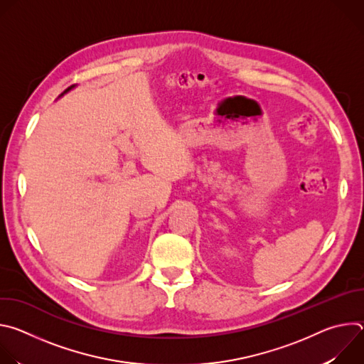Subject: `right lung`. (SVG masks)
<instances>
[{
  "label": "right lung",
  "mask_w": 364,
  "mask_h": 364,
  "mask_svg": "<svg viewBox=\"0 0 364 364\" xmlns=\"http://www.w3.org/2000/svg\"><path fill=\"white\" fill-rule=\"evenodd\" d=\"M73 87H75V85H72V86H70V87H68V89H66V90H65V92H63V93H62V95H60V96H63V95H65V93H68V92H69V90H70V89H73Z\"/></svg>",
  "instance_id": "1"
}]
</instances>
